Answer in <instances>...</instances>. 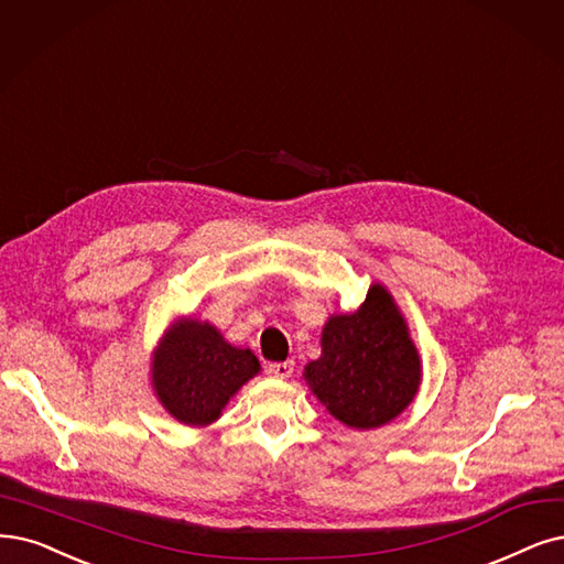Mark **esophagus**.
Returning <instances> with one entry per match:
<instances>
[{
    "mask_svg": "<svg viewBox=\"0 0 564 564\" xmlns=\"http://www.w3.org/2000/svg\"><path fill=\"white\" fill-rule=\"evenodd\" d=\"M293 369H295V362H293V360L269 362V365H267V373H269V377H274V379H288L290 373H293Z\"/></svg>",
    "mask_w": 564,
    "mask_h": 564,
    "instance_id": "1",
    "label": "esophagus"
}]
</instances>
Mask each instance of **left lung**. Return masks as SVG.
<instances>
[{"label":"left lung","mask_w":564,"mask_h":564,"mask_svg":"<svg viewBox=\"0 0 564 564\" xmlns=\"http://www.w3.org/2000/svg\"><path fill=\"white\" fill-rule=\"evenodd\" d=\"M321 358L304 367L311 392L348 427H381L413 402L423 367L400 306L373 283L358 311L332 316Z\"/></svg>","instance_id":"8db88e82"}]
</instances>
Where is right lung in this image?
Segmentation results:
<instances>
[{
    "label": "right lung",
    "instance_id": "right-lung-1",
    "mask_svg": "<svg viewBox=\"0 0 564 564\" xmlns=\"http://www.w3.org/2000/svg\"><path fill=\"white\" fill-rule=\"evenodd\" d=\"M258 371L253 352L227 344L218 327L181 318L153 352L151 381L160 404L178 423L204 427L220 419L229 398Z\"/></svg>",
    "mask_w": 564,
    "mask_h": 564
}]
</instances>
